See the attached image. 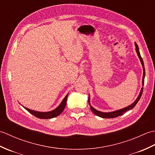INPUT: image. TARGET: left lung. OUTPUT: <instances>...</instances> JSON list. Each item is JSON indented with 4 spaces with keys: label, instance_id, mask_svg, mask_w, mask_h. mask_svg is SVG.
<instances>
[{
    "label": "left lung",
    "instance_id": "obj_1",
    "mask_svg": "<svg viewBox=\"0 0 155 155\" xmlns=\"http://www.w3.org/2000/svg\"><path fill=\"white\" fill-rule=\"evenodd\" d=\"M135 46H136V51L137 52V54L139 56V57L141 63H142L143 65V84L144 85V76H145V70H144V62L143 61V58L141 57L140 54V52L139 50V47H138V45H137V43H135ZM143 87H142L141 88V91H140V93L139 95V97L136 99V101L134 102V103L130 105V106H128L126 108H123V109L121 110H118L117 111H114V112H111V113H102V112L100 111H98L96 109H94L93 107H92L91 106H90V108L91 110L93 112V113L95 114L98 117H100L102 118H114V117H117L118 116H121V115H123V114H124L125 113H127L128 110H131L132 108H133L134 107H135V105L137 104L138 102L140 100V98L142 96V94H143ZM88 104H90V97H88Z\"/></svg>",
    "mask_w": 155,
    "mask_h": 155
}]
</instances>
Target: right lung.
<instances>
[{
  "mask_svg": "<svg viewBox=\"0 0 155 155\" xmlns=\"http://www.w3.org/2000/svg\"><path fill=\"white\" fill-rule=\"evenodd\" d=\"M68 94L66 95V97L63 99V101H62V103L59 106L55 108L54 110L50 111V112H46V113H41V112H37V111H34L28 109L27 108H25L27 111H28L29 113H31L32 115H34L36 117L39 118H43V119H48V118H52L58 116L60 114L63 110L64 109V107L66 106V103H67V97H68Z\"/></svg>",
  "mask_w": 155,
  "mask_h": 155,
  "instance_id": "obj_1",
  "label": "right lung"
}]
</instances>
